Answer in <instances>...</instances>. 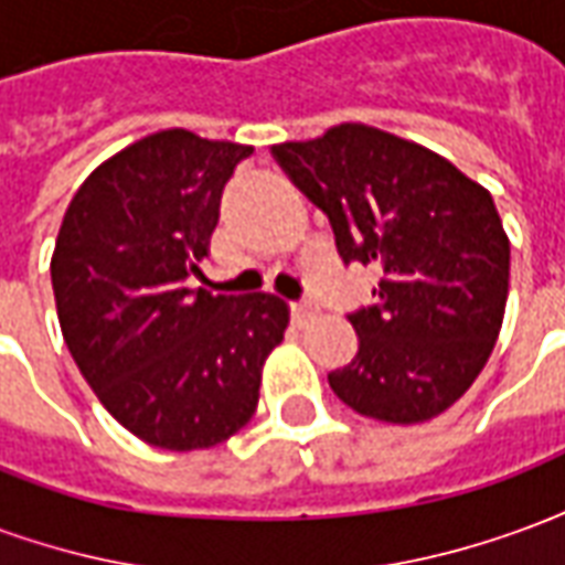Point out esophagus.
Segmentation results:
<instances>
[{
    "instance_id": "obj_1",
    "label": "esophagus",
    "mask_w": 565,
    "mask_h": 565,
    "mask_svg": "<svg viewBox=\"0 0 565 565\" xmlns=\"http://www.w3.org/2000/svg\"><path fill=\"white\" fill-rule=\"evenodd\" d=\"M318 302H311V299H302V302H294L290 306V315H294V320L302 327V323H308V320L318 318Z\"/></svg>"
}]
</instances>
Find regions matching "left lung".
Listing matches in <instances>:
<instances>
[{
    "mask_svg": "<svg viewBox=\"0 0 565 565\" xmlns=\"http://www.w3.org/2000/svg\"><path fill=\"white\" fill-rule=\"evenodd\" d=\"M330 217L344 263H375V306L348 320L356 356L330 372L356 415L424 424L481 375L509 299V235L493 196L436 150L366 124L271 145Z\"/></svg>",
    "mask_w": 565,
    "mask_h": 565,
    "instance_id": "1",
    "label": "left lung"
}]
</instances>
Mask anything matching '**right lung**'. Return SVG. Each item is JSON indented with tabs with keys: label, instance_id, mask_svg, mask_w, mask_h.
I'll list each match as a JSON object with an SVG mask.
<instances>
[{
	"label": "right lung",
	"instance_id": "obj_1",
	"mask_svg": "<svg viewBox=\"0 0 565 565\" xmlns=\"http://www.w3.org/2000/svg\"><path fill=\"white\" fill-rule=\"evenodd\" d=\"M250 153L190 129L145 136L93 169L56 235L51 281L68 354L108 415L153 448L235 436L290 323L281 296L184 287Z\"/></svg>",
	"mask_w": 565,
	"mask_h": 565
}]
</instances>
